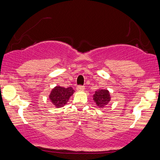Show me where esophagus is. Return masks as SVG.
Listing matches in <instances>:
<instances>
[{"instance_id":"34e87169","label":"esophagus","mask_w":160,"mask_h":160,"mask_svg":"<svg viewBox=\"0 0 160 160\" xmlns=\"http://www.w3.org/2000/svg\"><path fill=\"white\" fill-rule=\"evenodd\" d=\"M85 90V87H84V86L78 85L77 87V90H78V91H82V90Z\"/></svg>"}]
</instances>
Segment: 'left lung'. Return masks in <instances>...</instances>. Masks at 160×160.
I'll return each instance as SVG.
<instances>
[{"mask_svg": "<svg viewBox=\"0 0 160 160\" xmlns=\"http://www.w3.org/2000/svg\"><path fill=\"white\" fill-rule=\"evenodd\" d=\"M109 92L107 90H99L95 92L93 95L94 101L100 108H104L109 104L110 102Z\"/></svg>", "mask_w": 160, "mask_h": 160, "instance_id": "left-lung-1", "label": "left lung"}]
</instances>
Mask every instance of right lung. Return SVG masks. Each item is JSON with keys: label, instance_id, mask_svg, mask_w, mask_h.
<instances>
[{"label": "right lung", "instance_id": "right-lung-1", "mask_svg": "<svg viewBox=\"0 0 160 160\" xmlns=\"http://www.w3.org/2000/svg\"><path fill=\"white\" fill-rule=\"evenodd\" d=\"M74 92V90L71 87L68 88L56 86L53 89L49 95L51 102L56 107H61L66 104L70 97Z\"/></svg>", "mask_w": 160, "mask_h": 160}]
</instances>
